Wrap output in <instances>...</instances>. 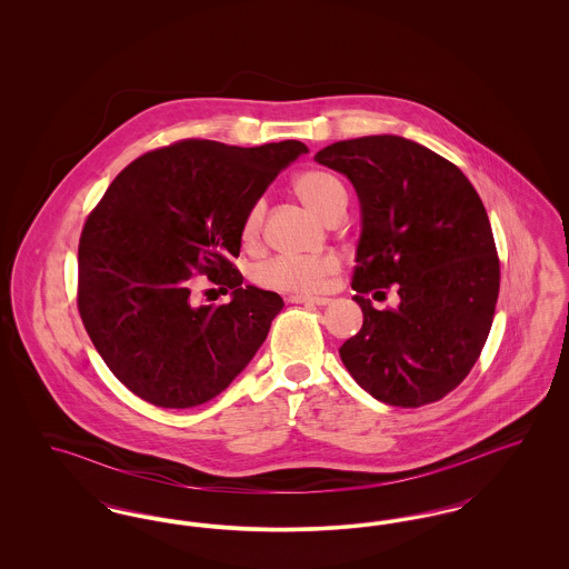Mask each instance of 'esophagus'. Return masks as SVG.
Listing matches in <instances>:
<instances>
[{
	"mask_svg": "<svg viewBox=\"0 0 569 569\" xmlns=\"http://www.w3.org/2000/svg\"><path fill=\"white\" fill-rule=\"evenodd\" d=\"M290 302H297V305H326L328 298L325 297H302V295H292L288 297Z\"/></svg>",
	"mask_w": 569,
	"mask_h": 569,
	"instance_id": "1",
	"label": "esophagus"
}]
</instances>
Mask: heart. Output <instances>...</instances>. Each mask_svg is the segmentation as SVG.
Masks as SVG:
<instances>
[{"instance_id":"1","label":"heart","mask_w":569,"mask_h":569,"mask_svg":"<svg viewBox=\"0 0 569 569\" xmlns=\"http://www.w3.org/2000/svg\"><path fill=\"white\" fill-rule=\"evenodd\" d=\"M295 191L302 202H307L313 211L326 219L332 216L339 207H346L348 193L343 183L328 170L307 168L298 172L292 181ZM267 204L264 200H256L241 221V243L244 247H256L262 237ZM339 271V260L335 256H274L262 262L253 279L258 286L274 290V292H292V295H316L325 290L330 274Z\"/></svg>"}]
</instances>
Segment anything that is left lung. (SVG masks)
Returning <instances> with one entry per match:
<instances>
[{"label": "left lung", "instance_id": "left-lung-1", "mask_svg": "<svg viewBox=\"0 0 569 569\" xmlns=\"http://www.w3.org/2000/svg\"><path fill=\"white\" fill-rule=\"evenodd\" d=\"M343 172L362 207L353 300L362 328L339 356L381 403L443 399L480 358L499 297V256L487 209L459 166L401 136H362L316 153ZM397 282L402 305L363 298Z\"/></svg>", "mask_w": 569, "mask_h": 569}]
</instances>
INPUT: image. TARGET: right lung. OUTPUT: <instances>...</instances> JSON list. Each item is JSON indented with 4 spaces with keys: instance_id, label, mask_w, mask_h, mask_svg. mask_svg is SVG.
Instances as JSON below:
<instances>
[{
    "instance_id": "1",
    "label": "right lung",
    "mask_w": 569,
    "mask_h": 569,
    "mask_svg": "<svg viewBox=\"0 0 569 569\" xmlns=\"http://www.w3.org/2000/svg\"><path fill=\"white\" fill-rule=\"evenodd\" d=\"M307 153L298 140L228 147L179 140L128 163L82 226L77 305L114 378L147 403L186 409L230 386L264 343L279 295L241 286L232 264L247 209L283 166ZM207 273L226 306H198Z\"/></svg>"
}]
</instances>
